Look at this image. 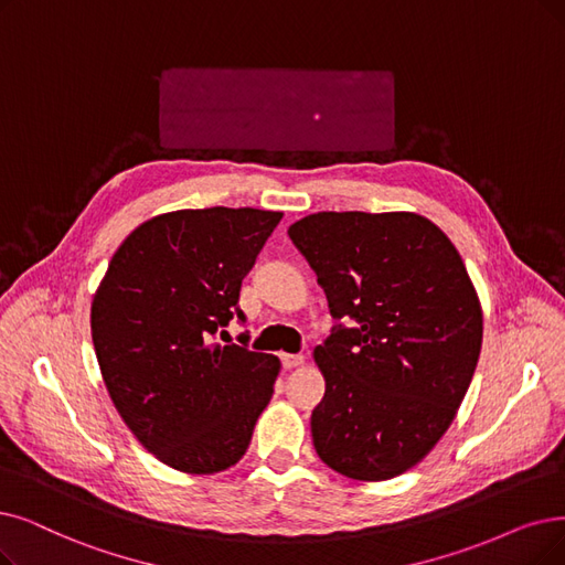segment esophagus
<instances>
[{"instance_id": "obj_1", "label": "esophagus", "mask_w": 565, "mask_h": 565, "mask_svg": "<svg viewBox=\"0 0 565 565\" xmlns=\"http://www.w3.org/2000/svg\"><path fill=\"white\" fill-rule=\"evenodd\" d=\"M280 361H282L285 369H297V366L303 364L306 356L303 354H280Z\"/></svg>"}]
</instances>
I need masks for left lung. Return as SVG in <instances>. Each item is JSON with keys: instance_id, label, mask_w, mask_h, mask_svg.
I'll use <instances>...</instances> for the list:
<instances>
[{"instance_id": "1", "label": "left lung", "mask_w": 565, "mask_h": 565, "mask_svg": "<svg viewBox=\"0 0 565 565\" xmlns=\"http://www.w3.org/2000/svg\"><path fill=\"white\" fill-rule=\"evenodd\" d=\"M289 238L338 324L312 352L327 392L310 417L318 457L352 480L419 463L457 417L482 348V306L455 243L417 213L322 211Z\"/></svg>"}]
</instances>
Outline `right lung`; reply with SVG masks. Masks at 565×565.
<instances>
[{
    "label": "right lung",
    "instance_id": "right-lung-1",
    "mask_svg": "<svg viewBox=\"0 0 565 565\" xmlns=\"http://www.w3.org/2000/svg\"><path fill=\"white\" fill-rule=\"evenodd\" d=\"M282 213L185 209L146 220L113 255L89 327L106 392L148 452L192 476L241 461L280 359L215 343Z\"/></svg>",
    "mask_w": 565,
    "mask_h": 565
}]
</instances>
